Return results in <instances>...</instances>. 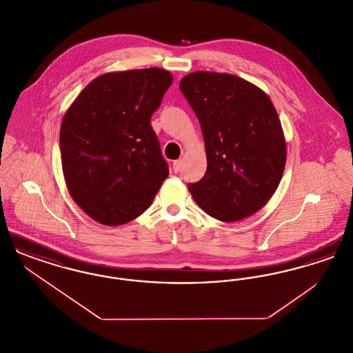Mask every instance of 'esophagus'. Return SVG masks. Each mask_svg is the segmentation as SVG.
Returning <instances> with one entry per match:
<instances>
[{
	"label": "esophagus",
	"mask_w": 353,
	"mask_h": 353,
	"mask_svg": "<svg viewBox=\"0 0 353 353\" xmlns=\"http://www.w3.org/2000/svg\"><path fill=\"white\" fill-rule=\"evenodd\" d=\"M173 170L177 173L180 169H181V167H183V161L181 160H176V161H173Z\"/></svg>",
	"instance_id": "obj_1"
}]
</instances>
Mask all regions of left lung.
<instances>
[{"instance_id": "1", "label": "left lung", "mask_w": 353, "mask_h": 353, "mask_svg": "<svg viewBox=\"0 0 353 353\" xmlns=\"http://www.w3.org/2000/svg\"><path fill=\"white\" fill-rule=\"evenodd\" d=\"M180 90L201 124L208 168L188 185L213 219L235 222L262 209L281 183L285 141L266 92L232 74L196 71Z\"/></svg>"}]
</instances>
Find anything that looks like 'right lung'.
Listing matches in <instances>:
<instances>
[{
  "instance_id": "1",
  "label": "right lung",
  "mask_w": 353,
  "mask_h": 353,
  "mask_svg": "<svg viewBox=\"0 0 353 353\" xmlns=\"http://www.w3.org/2000/svg\"><path fill=\"white\" fill-rule=\"evenodd\" d=\"M172 81L163 68L103 74L65 114L59 134L65 181L72 200L97 222L118 226L137 219L168 177L151 118Z\"/></svg>"
}]
</instances>
